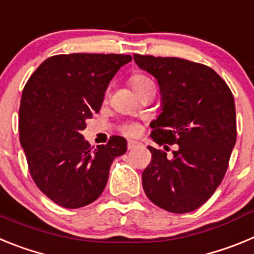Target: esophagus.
Returning <instances> with one entry per match:
<instances>
[{"instance_id": "obj_1", "label": "esophagus", "mask_w": 254, "mask_h": 254, "mask_svg": "<svg viewBox=\"0 0 254 254\" xmlns=\"http://www.w3.org/2000/svg\"><path fill=\"white\" fill-rule=\"evenodd\" d=\"M137 145L138 143L136 142V141H128V143H127V147H128V150H132L137 146Z\"/></svg>"}]
</instances>
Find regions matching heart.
<instances>
[{
	"label": "heart",
	"instance_id": "heart-1",
	"mask_svg": "<svg viewBox=\"0 0 254 254\" xmlns=\"http://www.w3.org/2000/svg\"><path fill=\"white\" fill-rule=\"evenodd\" d=\"M147 84H152V81L150 80L149 77H146L145 75H134L132 76L131 78V85L133 87V90L138 89V87H142ZM126 134H128V136H136L138 133V127L134 125H128L126 126L125 128H123Z\"/></svg>",
	"mask_w": 254,
	"mask_h": 254
}]
</instances>
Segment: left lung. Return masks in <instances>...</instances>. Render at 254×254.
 <instances>
[{
	"instance_id": "obj_1",
	"label": "left lung",
	"mask_w": 254,
	"mask_h": 254,
	"mask_svg": "<svg viewBox=\"0 0 254 254\" xmlns=\"http://www.w3.org/2000/svg\"><path fill=\"white\" fill-rule=\"evenodd\" d=\"M133 60L160 89L161 113L150 123L151 138L159 145H178L170 160L165 151L147 146L152 159L142 173L143 190L169 212L197 210L223 181L237 140L232 91L205 64L141 55Z\"/></svg>"
}]
</instances>
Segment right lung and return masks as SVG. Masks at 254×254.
<instances>
[{"instance_id":"right-lung-1","label":"right lung","mask_w":254,"mask_h":254,"mask_svg":"<svg viewBox=\"0 0 254 254\" xmlns=\"http://www.w3.org/2000/svg\"><path fill=\"white\" fill-rule=\"evenodd\" d=\"M129 55L71 53L49 57L22 90L20 143L35 185L53 202L84 207L104 190L114 158L127 141L113 136L95 149L82 136L102 107L108 85Z\"/></svg>"}]
</instances>
